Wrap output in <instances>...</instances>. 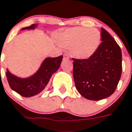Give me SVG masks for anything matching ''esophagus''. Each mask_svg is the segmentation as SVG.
I'll list each match as a JSON object with an SVG mask.
<instances>
[{
    "mask_svg": "<svg viewBox=\"0 0 132 132\" xmlns=\"http://www.w3.org/2000/svg\"><path fill=\"white\" fill-rule=\"evenodd\" d=\"M63 59L64 60H68L69 59V56H68V55H66V54H64V56H63Z\"/></svg>",
    "mask_w": 132,
    "mask_h": 132,
    "instance_id": "1",
    "label": "esophagus"
}]
</instances>
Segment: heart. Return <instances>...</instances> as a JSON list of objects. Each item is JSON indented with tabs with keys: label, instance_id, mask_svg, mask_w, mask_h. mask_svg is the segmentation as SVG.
<instances>
[{
	"label": "heart",
	"instance_id": "heart-1",
	"mask_svg": "<svg viewBox=\"0 0 132 132\" xmlns=\"http://www.w3.org/2000/svg\"><path fill=\"white\" fill-rule=\"evenodd\" d=\"M101 35L97 28L76 27L68 29L61 35L60 42L64 47H70V52L78 59L91 57L99 47Z\"/></svg>",
	"mask_w": 132,
	"mask_h": 132
}]
</instances>
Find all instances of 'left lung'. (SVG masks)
Segmentation results:
<instances>
[{
    "label": "left lung",
    "instance_id": "obj_1",
    "mask_svg": "<svg viewBox=\"0 0 132 132\" xmlns=\"http://www.w3.org/2000/svg\"><path fill=\"white\" fill-rule=\"evenodd\" d=\"M101 41L97 52L85 60L72 58L76 88L88 100L98 101L112 95L122 70L121 50L113 37L101 28Z\"/></svg>",
    "mask_w": 132,
    "mask_h": 132
}]
</instances>
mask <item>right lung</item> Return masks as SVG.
Here are the masks:
<instances>
[{
    "instance_id": "add662e5",
    "label": "right lung",
    "mask_w": 132,
    "mask_h": 132,
    "mask_svg": "<svg viewBox=\"0 0 132 132\" xmlns=\"http://www.w3.org/2000/svg\"><path fill=\"white\" fill-rule=\"evenodd\" d=\"M37 26L36 24H33L29 27H24L21 30L34 29ZM62 58V56L56 57H46L38 70L27 78H20L11 74L6 69V78L10 87L23 97H31L38 95L47 86L53 74L60 68Z\"/></svg>"
}]
</instances>
